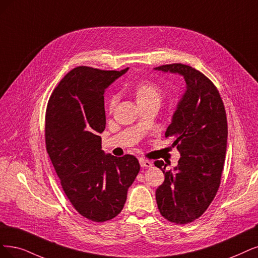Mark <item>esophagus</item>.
<instances>
[{
    "instance_id": "obj_1",
    "label": "esophagus",
    "mask_w": 258,
    "mask_h": 258,
    "mask_svg": "<svg viewBox=\"0 0 258 258\" xmlns=\"http://www.w3.org/2000/svg\"><path fill=\"white\" fill-rule=\"evenodd\" d=\"M139 163H140V166L142 168H150V167H152V165H153L150 160L145 159V158H140L139 159Z\"/></svg>"
}]
</instances>
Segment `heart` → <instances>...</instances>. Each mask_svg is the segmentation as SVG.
I'll use <instances>...</instances> for the list:
<instances>
[{
	"instance_id": "heart-1",
	"label": "heart",
	"mask_w": 258,
	"mask_h": 258,
	"mask_svg": "<svg viewBox=\"0 0 258 258\" xmlns=\"http://www.w3.org/2000/svg\"><path fill=\"white\" fill-rule=\"evenodd\" d=\"M133 94L138 103L139 106L146 104H158L161 101L163 92L158 86L148 80H142L137 82L132 88ZM117 104V97H112L109 101V109H113Z\"/></svg>"
}]
</instances>
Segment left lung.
I'll return each instance as SVG.
<instances>
[{"label":"left lung","mask_w":258,"mask_h":258,"mask_svg":"<svg viewBox=\"0 0 258 258\" xmlns=\"http://www.w3.org/2000/svg\"><path fill=\"white\" fill-rule=\"evenodd\" d=\"M182 75L186 90L177 103L166 137H172L180 158L173 170L161 169L165 180L156 189L159 212L170 222L186 224L202 216L220 186L227 142L224 105L216 86L195 68L183 63L154 68Z\"/></svg>","instance_id":"left-lung-1"}]
</instances>
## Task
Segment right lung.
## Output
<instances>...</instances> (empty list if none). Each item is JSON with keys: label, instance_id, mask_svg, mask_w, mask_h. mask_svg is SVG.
<instances>
[{"label": "right lung", "instance_id": "add662e5", "mask_svg": "<svg viewBox=\"0 0 258 258\" xmlns=\"http://www.w3.org/2000/svg\"><path fill=\"white\" fill-rule=\"evenodd\" d=\"M127 70L76 67L57 85L46 107L47 154L73 207L94 222L119 215L140 170L135 156L105 154L100 136L106 124L105 89Z\"/></svg>", "mask_w": 258, "mask_h": 258}]
</instances>
